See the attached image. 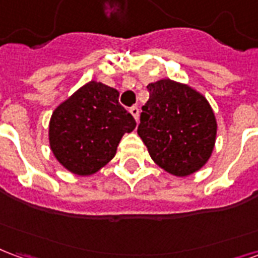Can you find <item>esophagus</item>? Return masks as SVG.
<instances>
[{
  "instance_id": "34e87169",
  "label": "esophagus",
  "mask_w": 258,
  "mask_h": 258,
  "mask_svg": "<svg viewBox=\"0 0 258 258\" xmlns=\"http://www.w3.org/2000/svg\"><path fill=\"white\" fill-rule=\"evenodd\" d=\"M130 113L134 116V118L138 121V117H140V109H138V106H133L131 109H130Z\"/></svg>"
}]
</instances>
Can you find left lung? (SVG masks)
I'll return each mask as SVG.
<instances>
[{
    "mask_svg": "<svg viewBox=\"0 0 258 258\" xmlns=\"http://www.w3.org/2000/svg\"><path fill=\"white\" fill-rule=\"evenodd\" d=\"M138 135L156 164L185 177L211 156L217 134L214 113L205 96L190 87L164 79L148 85Z\"/></svg>",
    "mask_w": 258,
    "mask_h": 258,
    "instance_id": "obj_1",
    "label": "left lung"
}]
</instances>
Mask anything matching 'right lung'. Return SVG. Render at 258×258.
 <instances>
[{
    "mask_svg": "<svg viewBox=\"0 0 258 258\" xmlns=\"http://www.w3.org/2000/svg\"><path fill=\"white\" fill-rule=\"evenodd\" d=\"M135 125L118 102L117 90L90 81L55 109L49 145L69 171L91 175L112 160L121 137Z\"/></svg>",
    "mask_w": 258,
    "mask_h": 258,
    "instance_id": "obj_1",
    "label": "right lung"
}]
</instances>
